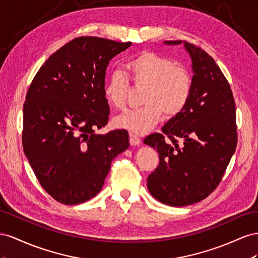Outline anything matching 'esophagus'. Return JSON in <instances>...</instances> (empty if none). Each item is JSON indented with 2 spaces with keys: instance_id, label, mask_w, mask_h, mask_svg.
<instances>
[{
  "instance_id": "34e87169",
  "label": "esophagus",
  "mask_w": 258,
  "mask_h": 258,
  "mask_svg": "<svg viewBox=\"0 0 258 258\" xmlns=\"http://www.w3.org/2000/svg\"><path fill=\"white\" fill-rule=\"evenodd\" d=\"M130 144L132 146H138L141 144V139H139L135 134L130 133Z\"/></svg>"
}]
</instances>
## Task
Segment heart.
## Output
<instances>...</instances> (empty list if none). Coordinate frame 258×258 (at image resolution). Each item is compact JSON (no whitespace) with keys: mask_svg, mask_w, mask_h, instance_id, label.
<instances>
[{"mask_svg":"<svg viewBox=\"0 0 258 258\" xmlns=\"http://www.w3.org/2000/svg\"><path fill=\"white\" fill-rule=\"evenodd\" d=\"M130 80L137 86H145L142 102L144 106L116 116L113 124L119 128L136 134H146L161 121L178 115L191 96L192 79L181 66H174L170 58L154 51H142L125 62ZM128 82L121 71L109 76L104 94L108 104L123 109L126 104Z\"/></svg>","mask_w":258,"mask_h":258,"instance_id":"obj_1","label":"heart"}]
</instances>
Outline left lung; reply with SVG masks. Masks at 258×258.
<instances>
[{
  "label": "left lung",
  "mask_w": 258,
  "mask_h": 258,
  "mask_svg": "<svg viewBox=\"0 0 258 258\" xmlns=\"http://www.w3.org/2000/svg\"><path fill=\"white\" fill-rule=\"evenodd\" d=\"M164 43H183L192 62V91L162 133L145 138L160 158L147 187L158 201L185 207L203 200L222 180L238 142L235 104L229 83L207 51L185 41Z\"/></svg>",
  "instance_id": "obj_1"
}]
</instances>
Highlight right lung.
<instances>
[{
	"mask_svg": "<svg viewBox=\"0 0 258 258\" xmlns=\"http://www.w3.org/2000/svg\"><path fill=\"white\" fill-rule=\"evenodd\" d=\"M96 36L64 44L36 73L24 105L23 147L41 186L56 201L83 203L101 190L112 160L130 147L125 130L101 135L109 120V61L131 46Z\"/></svg>",
	"mask_w": 258,
	"mask_h": 258,
	"instance_id": "obj_1",
	"label": "right lung"
}]
</instances>
